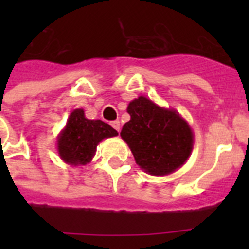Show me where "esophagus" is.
Returning a JSON list of instances; mask_svg holds the SVG:
<instances>
[{
    "label": "esophagus",
    "mask_w": 249,
    "mask_h": 249,
    "mask_svg": "<svg viewBox=\"0 0 249 249\" xmlns=\"http://www.w3.org/2000/svg\"><path fill=\"white\" fill-rule=\"evenodd\" d=\"M111 126L113 127V128L116 129V131H117V132L121 131V122H120V121H118V120L112 121V122H111Z\"/></svg>",
    "instance_id": "esophagus-1"
}]
</instances>
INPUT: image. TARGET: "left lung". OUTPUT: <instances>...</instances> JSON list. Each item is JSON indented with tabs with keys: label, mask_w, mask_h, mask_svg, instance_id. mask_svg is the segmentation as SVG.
Returning <instances> with one entry per match:
<instances>
[{
	"label": "left lung",
	"mask_w": 249,
	"mask_h": 249,
	"mask_svg": "<svg viewBox=\"0 0 249 249\" xmlns=\"http://www.w3.org/2000/svg\"><path fill=\"white\" fill-rule=\"evenodd\" d=\"M131 120L121 137L128 144L136 163L151 176H167L181 168L192 153L195 135L173 108H164L144 96L128 103Z\"/></svg>",
	"instance_id": "8db88e82"
}]
</instances>
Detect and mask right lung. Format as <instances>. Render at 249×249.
I'll return each instance as SVG.
<instances>
[{"label":"right lung","mask_w":249,"mask_h":249,"mask_svg":"<svg viewBox=\"0 0 249 249\" xmlns=\"http://www.w3.org/2000/svg\"><path fill=\"white\" fill-rule=\"evenodd\" d=\"M118 136V132L101 120L86 118L82 108L71 112L65 128L57 136V152L70 166H86L96 155V149L105 138Z\"/></svg>","instance_id":"add662e5"}]
</instances>
